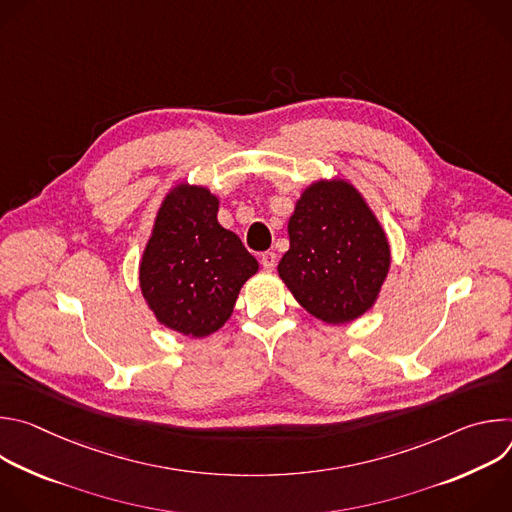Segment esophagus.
I'll return each mask as SVG.
<instances>
[{"label":"esophagus","mask_w":512,"mask_h":512,"mask_svg":"<svg viewBox=\"0 0 512 512\" xmlns=\"http://www.w3.org/2000/svg\"><path fill=\"white\" fill-rule=\"evenodd\" d=\"M261 265H263L265 271H273L275 265H277V255H275L273 251H265V253L261 255Z\"/></svg>","instance_id":"obj_1"}]
</instances>
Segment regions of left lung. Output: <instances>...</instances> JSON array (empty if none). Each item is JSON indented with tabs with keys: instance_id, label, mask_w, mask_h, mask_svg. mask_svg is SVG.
Instances as JSON below:
<instances>
[{
	"instance_id": "8db88e82",
	"label": "left lung",
	"mask_w": 512,
	"mask_h": 512,
	"mask_svg": "<svg viewBox=\"0 0 512 512\" xmlns=\"http://www.w3.org/2000/svg\"><path fill=\"white\" fill-rule=\"evenodd\" d=\"M289 251L277 273L314 318L340 326L367 314L391 269V247L377 214L344 178L306 186L287 223Z\"/></svg>"
}]
</instances>
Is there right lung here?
<instances>
[{
    "label": "right lung",
    "mask_w": 512,
    "mask_h": 512,
    "mask_svg": "<svg viewBox=\"0 0 512 512\" xmlns=\"http://www.w3.org/2000/svg\"><path fill=\"white\" fill-rule=\"evenodd\" d=\"M206 186L178 182L164 196L139 261L141 296L156 320L190 338L221 330L259 271L241 239L218 223Z\"/></svg>",
    "instance_id": "add662e5"
}]
</instances>
